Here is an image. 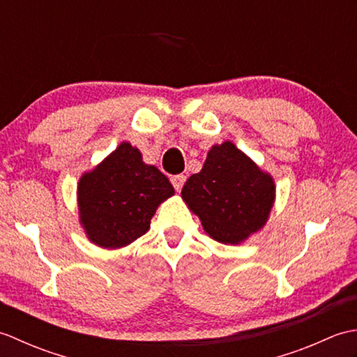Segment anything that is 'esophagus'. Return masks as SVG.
<instances>
[{"label":"esophagus","mask_w":357,"mask_h":357,"mask_svg":"<svg viewBox=\"0 0 357 357\" xmlns=\"http://www.w3.org/2000/svg\"><path fill=\"white\" fill-rule=\"evenodd\" d=\"M170 181H172V184L174 187V190L179 192L181 188H183L184 183H185V176H184V174H174V176L170 178Z\"/></svg>","instance_id":"obj_1"}]
</instances>
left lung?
<instances>
[{
	"label": "left lung",
	"instance_id": "1",
	"mask_svg": "<svg viewBox=\"0 0 357 357\" xmlns=\"http://www.w3.org/2000/svg\"><path fill=\"white\" fill-rule=\"evenodd\" d=\"M181 196L211 239L239 245L267 224L276 185L268 172L224 141L211 146L201 172L187 179Z\"/></svg>",
	"mask_w": 357,
	"mask_h": 357
}]
</instances>
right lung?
<instances>
[{
  "instance_id": "1",
  "label": "right lung",
  "mask_w": 357,
  "mask_h": 357,
  "mask_svg": "<svg viewBox=\"0 0 357 357\" xmlns=\"http://www.w3.org/2000/svg\"><path fill=\"white\" fill-rule=\"evenodd\" d=\"M174 188L164 173L142 161L128 141L81 174L77 188L79 224L92 244L116 250L150 229V219Z\"/></svg>"
}]
</instances>
